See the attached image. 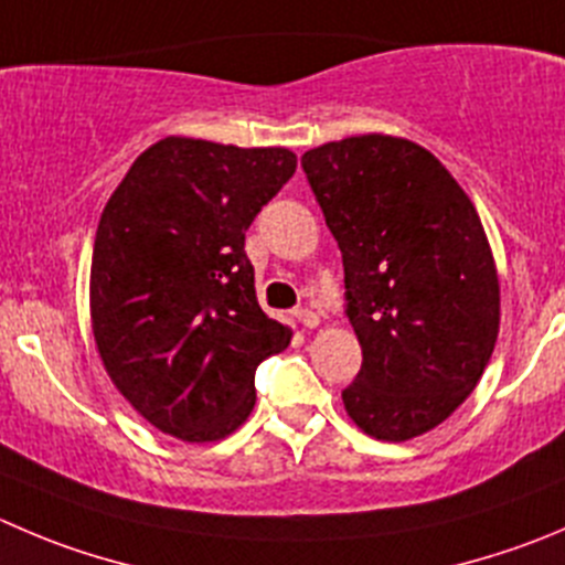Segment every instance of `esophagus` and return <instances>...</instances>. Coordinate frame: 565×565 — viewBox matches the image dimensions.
Here are the masks:
<instances>
[{
  "instance_id": "1",
  "label": "esophagus",
  "mask_w": 565,
  "mask_h": 565,
  "mask_svg": "<svg viewBox=\"0 0 565 565\" xmlns=\"http://www.w3.org/2000/svg\"><path fill=\"white\" fill-rule=\"evenodd\" d=\"M297 321L302 327H308V330H313V327H319V313H316V310H310V308H299L297 310Z\"/></svg>"
}]
</instances>
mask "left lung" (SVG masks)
Here are the masks:
<instances>
[{
	"mask_svg": "<svg viewBox=\"0 0 565 565\" xmlns=\"http://www.w3.org/2000/svg\"><path fill=\"white\" fill-rule=\"evenodd\" d=\"M343 257L363 363L343 405L363 433L407 440L475 391L499 332V282L471 199L418 143L360 136L302 154Z\"/></svg>",
	"mask_w": 565,
	"mask_h": 565,
	"instance_id": "obj_1",
	"label": "left lung"
}]
</instances>
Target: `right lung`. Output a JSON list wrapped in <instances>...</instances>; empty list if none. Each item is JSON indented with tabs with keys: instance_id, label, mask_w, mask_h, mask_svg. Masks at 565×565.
<instances>
[{
	"instance_id": "1",
	"label": "right lung",
	"mask_w": 565,
	"mask_h": 565,
	"mask_svg": "<svg viewBox=\"0 0 565 565\" xmlns=\"http://www.w3.org/2000/svg\"><path fill=\"white\" fill-rule=\"evenodd\" d=\"M297 171L288 149L163 138L107 199L90 263L102 363L174 438L216 440L255 407V369L291 341L255 297L246 230Z\"/></svg>"
}]
</instances>
